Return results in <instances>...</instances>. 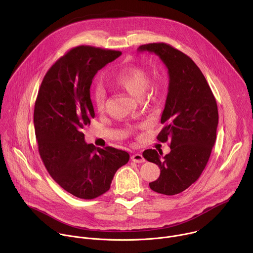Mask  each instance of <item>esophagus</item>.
Returning <instances> with one entry per match:
<instances>
[{
	"label": "esophagus",
	"mask_w": 253,
	"mask_h": 253,
	"mask_svg": "<svg viewBox=\"0 0 253 253\" xmlns=\"http://www.w3.org/2000/svg\"><path fill=\"white\" fill-rule=\"evenodd\" d=\"M131 159H132V161H134V162H136V163H142V162L145 161V159H144L143 155L140 154V153L133 154V155L131 156Z\"/></svg>",
	"instance_id": "1"
}]
</instances>
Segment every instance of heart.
<instances>
[{"instance_id": "obj_1", "label": "heart", "mask_w": 253, "mask_h": 253, "mask_svg": "<svg viewBox=\"0 0 253 253\" xmlns=\"http://www.w3.org/2000/svg\"><path fill=\"white\" fill-rule=\"evenodd\" d=\"M112 83L134 97H141L148 84V75L141 68L128 66L120 69L112 78ZM91 100L98 110H102L106 101V92L101 85L91 89Z\"/></svg>"}]
</instances>
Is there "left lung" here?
I'll return each mask as SVG.
<instances>
[{
    "label": "left lung",
    "instance_id": "8db88e82",
    "mask_svg": "<svg viewBox=\"0 0 253 253\" xmlns=\"http://www.w3.org/2000/svg\"><path fill=\"white\" fill-rule=\"evenodd\" d=\"M139 52L157 55L168 70L169 85L161 116L160 142H170V153L147 149L143 156L160 168L149 183L160 194L175 195L193 184L204 170L216 140L218 109L213 93L197 65L165 43L142 45Z\"/></svg>",
    "mask_w": 253,
    "mask_h": 253
}]
</instances>
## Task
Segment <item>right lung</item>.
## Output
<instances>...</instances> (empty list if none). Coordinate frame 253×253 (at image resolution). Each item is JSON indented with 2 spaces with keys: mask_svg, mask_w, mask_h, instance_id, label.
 <instances>
[{
  "mask_svg": "<svg viewBox=\"0 0 253 253\" xmlns=\"http://www.w3.org/2000/svg\"><path fill=\"white\" fill-rule=\"evenodd\" d=\"M120 51L79 46L61 57L45 75L34 110L39 153L49 174L67 192L94 199L110 188L126 151L97 148L82 130L95 117L90 87L97 72Z\"/></svg>",
  "mask_w": 253,
  "mask_h": 253,
  "instance_id": "obj_1",
  "label": "right lung"
}]
</instances>
